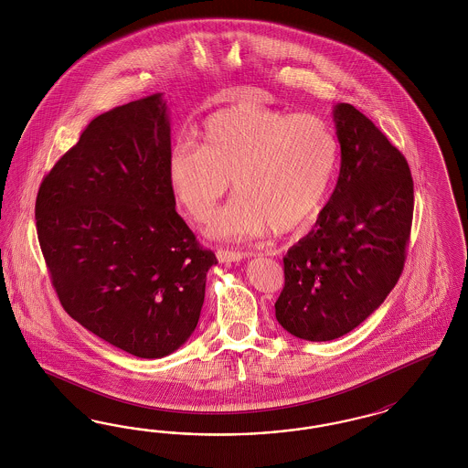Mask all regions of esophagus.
I'll return each instance as SVG.
<instances>
[{
    "label": "esophagus",
    "instance_id": "obj_1",
    "mask_svg": "<svg viewBox=\"0 0 468 468\" xmlns=\"http://www.w3.org/2000/svg\"><path fill=\"white\" fill-rule=\"evenodd\" d=\"M219 262H239L242 259L249 258V252H240V250H229V249H219L216 252Z\"/></svg>",
    "mask_w": 468,
    "mask_h": 468
}]
</instances>
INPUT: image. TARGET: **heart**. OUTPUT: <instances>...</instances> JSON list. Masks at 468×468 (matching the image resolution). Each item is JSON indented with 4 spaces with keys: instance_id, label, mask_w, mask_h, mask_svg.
Here are the masks:
<instances>
[{
    "instance_id": "b5f03b06",
    "label": "heart",
    "mask_w": 468,
    "mask_h": 468,
    "mask_svg": "<svg viewBox=\"0 0 468 468\" xmlns=\"http://www.w3.org/2000/svg\"><path fill=\"white\" fill-rule=\"evenodd\" d=\"M198 145L177 142L167 183L195 221H207L231 186L237 195L209 228L214 239L289 233L322 207L339 159L337 138L311 113L242 101L209 115Z\"/></svg>"
}]
</instances>
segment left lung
Masks as SVG:
<instances>
[{
	"label": "left lung",
	"mask_w": 468,
	"mask_h": 468,
	"mask_svg": "<svg viewBox=\"0 0 468 468\" xmlns=\"http://www.w3.org/2000/svg\"><path fill=\"white\" fill-rule=\"evenodd\" d=\"M340 145L335 190L314 228L283 258L274 314L297 339H339L386 301L403 271L413 179L403 154L349 103L332 111Z\"/></svg>",
	"instance_id": "left-lung-1"
}]
</instances>
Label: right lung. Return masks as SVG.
I'll return each mask as SVG.
<instances>
[{"label": "right lung", "mask_w": 468, "mask_h": 468, "mask_svg": "<svg viewBox=\"0 0 468 468\" xmlns=\"http://www.w3.org/2000/svg\"><path fill=\"white\" fill-rule=\"evenodd\" d=\"M162 93L101 113L43 179L37 239L65 311L113 347L155 359L192 337L216 256L167 183Z\"/></svg>", "instance_id": "right-lung-1"}]
</instances>
